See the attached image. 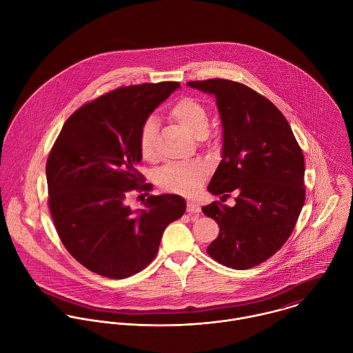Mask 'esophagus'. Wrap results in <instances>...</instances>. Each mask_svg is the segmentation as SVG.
<instances>
[{
  "mask_svg": "<svg viewBox=\"0 0 353 353\" xmlns=\"http://www.w3.org/2000/svg\"><path fill=\"white\" fill-rule=\"evenodd\" d=\"M187 212H190V214L201 212L199 203H196V202H194V201H190V202L187 203Z\"/></svg>",
  "mask_w": 353,
  "mask_h": 353,
  "instance_id": "obj_1",
  "label": "esophagus"
}]
</instances>
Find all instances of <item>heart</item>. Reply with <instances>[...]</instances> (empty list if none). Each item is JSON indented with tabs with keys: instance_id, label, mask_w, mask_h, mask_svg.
Returning <instances> with one entry per match:
<instances>
[{
	"instance_id": "b5f03b06",
	"label": "heart",
	"mask_w": 353,
	"mask_h": 353,
	"mask_svg": "<svg viewBox=\"0 0 353 353\" xmlns=\"http://www.w3.org/2000/svg\"><path fill=\"white\" fill-rule=\"evenodd\" d=\"M169 117L191 132L195 138H205L210 128V117L201 101L192 97L177 99L168 110ZM157 121L150 117L144 121L139 134V150L145 161L157 159ZM205 169L199 165H168L157 174L158 184L170 192L191 195L199 190L205 179Z\"/></svg>"
}]
</instances>
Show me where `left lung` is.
I'll return each instance as SVG.
<instances>
[{"mask_svg":"<svg viewBox=\"0 0 353 353\" xmlns=\"http://www.w3.org/2000/svg\"><path fill=\"white\" fill-rule=\"evenodd\" d=\"M187 85L215 98L222 124V159L208 190L221 199L239 194L233 208H202L219 226L208 254L226 268H254L294 229L305 201L303 151L281 112L252 88L225 79Z\"/></svg>","mask_w":353,"mask_h":353,"instance_id":"1","label":"left lung"}]
</instances>
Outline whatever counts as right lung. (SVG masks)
<instances>
[{
	"mask_svg": "<svg viewBox=\"0 0 353 353\" xmlns=\"http://www.w3.org/2000/svg\"><path fill=\"white\" fill-rule=\"evenodd\" d=\"M177 88V81L144 83L85 103L49 154L53 222L68 252L90 272L114 280L139 273L155 258L165 228L185 212V201L173 194L150 195L138 210L125 203L141 183V127Z\"/></svg>",
	"mask_w": 353,
	"mask_h": 353,
	"instance_id": "right-lung-1",
	"label": "right lung"
}]
</instances>
